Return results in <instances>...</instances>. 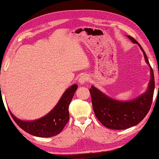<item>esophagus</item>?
<instances>
[{"label":"esophagus","instance_id":"34e87169","mask_svg":"<svg viewBox=\"0 0 159 159\" xmlns=\"http://www.w3.org/2000/svg\"><path fill=\"white\" fill-rule=\"evenodd\" d=\"M88 76L87 75H83L80 77L79 81L80 84H84L85 83H87L88 81Z\"/></svg>","mask_w":159,"mask_h":159}]
</instances>
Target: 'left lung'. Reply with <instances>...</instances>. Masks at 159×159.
<instances>
[{
	"label": "left lung",
	"mask_w": 159,
	"mask_h": 159,
	"mask_svg": "<svg viewBox=\"0 0 159 159\" xmlns=\"http://www.w3.org/2000/svg\"><path fill=\"white\" fill-rule=\"evenodd\" d=\"M128 38L139 46L143 52L145 60L150 67L151 78L146 92L136 99L120 102L104 95L93 86L89 89L93 109L97 119L104 126L113 130L127 129L141 122L149 112L153 100L155 85L153 70L141 46L133 37L128 35Z\"/></svg>",
	"instance_id": "obj_1"
}]
</instances>
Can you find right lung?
<instances>
[{
	"label": "right lung",
	"instance_id": "1",
	"mask_svg": "<svg viewBox=\"0 0 159 159\" xmlns=\"http://www.w3.org/2000/svg\"><path fill=\"white\" fill-rule=\"evenodd\" d=\"M77 87L76 84H74L67 89L56 107L41 119L25 121L18 119L10 111L9 113L15 122L26 133L39 137L55 136L62 131L69 120L68 108Z\"/></svg>",
	"mask_w": 159,
	"mask_h": 159
}]
</instances>
